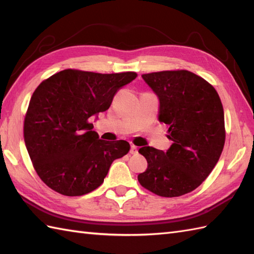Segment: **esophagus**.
Listing matches in <instances>:
<instances>
[{
	"label": "esophagus",
	"instance_id": "obj_1",
	"mask_svg": "<svg viewBox=\"0 0 254 254\" xmlns=\"http://www.w3.org/2000/svg\"><path fill=\"white\" fill-rule=\"evenodd\" d=\"M130 153H131L132 155H135V154H137V147H136V146H134V145H131Z\"/></svg>",
	"mask_w": 254,
	"mask_h": 254
}]
</instances>
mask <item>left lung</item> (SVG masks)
I'll use <instances>...</instances> for the list:
<instances>
[{
    "label": "left lung",
    "instance_id": "left-lung-1",
    "mask_svg": "<svg viewBox=\"0 0 254 254\" xmlns=\"http://www.w3.org/2000/svg\"><path fill=\"white\" fill-rule=\"evenodd\" d=\"M159 100V121L169 126L172 141L167 152L139 148L147 169L141 186L159 196L175 197L201 185L212 172L225 144L224 109L217 91L192 72L163 71L143 74Z\"/></svg>",
    "mask_w": 254,
    "mask_h": 254
}]
</instances>
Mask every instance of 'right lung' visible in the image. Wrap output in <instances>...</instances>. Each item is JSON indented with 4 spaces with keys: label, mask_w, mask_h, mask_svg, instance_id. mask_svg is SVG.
Wrapping results in <instances>:
<instances>
[{
    "label": "right lung",
    "mask_w": 254,
    "mask_h": 254,
    "mask_svg": "<svg viewBox=\"0 0 254 254\" xmlns=\"http://www.w3.org/2000/svg\"><path fill=\"white\" fill-rule=\"evenodd\" d=\"M137 76L64 69L38 86L27 110L24 138L40 179L63 195L79 196L104 182L127 141L99 139L91 117L109 109L113 96Z\"/></svg>",
    "instance_id": "right-lung-1"
}]
</instances>
